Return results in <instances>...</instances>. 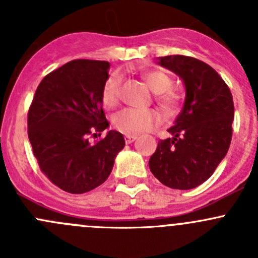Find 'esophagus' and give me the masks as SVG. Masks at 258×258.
<instances>
[{
    "instance_id": "esophagus-1",
    "label": "esophagus",
    "mask_w": 258,
    "mask_h": 258,
    "mask_svg": "<svg viewBox=\"0 0 258 258\" xmlns=\"http://www.w3.org/2000/svg\"><path fill=\"white\" fill-rule=\"evenodd\" d=\"M136 139L137 136H135V135H126V136H124V141H126V144H132Z\"/></svg>"
}]
</instances>
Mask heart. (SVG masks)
<instances>
[{
  "mask_svg": "<svg viewBox=\"0 0 258 258\" xmlns=\"http://www.w3.org/2000/svg\"><path fill=\"white\" fill-rule=\"evenodd\" d=\"M146 85L153 93L161 107L167 112H175L178 108L181 97L176 91L171 90L172 79L170 75L161 70H152L142 75ZM122 76L118 72H113L107 77L102 86L103 105L114 107L118 103L119 91H121ZM162 117L155 110H137V108H124L114 116L113 124L118 131L127 135H137L151 131L161 123Z\"/></svg>",
  "mask_w": 258,
  "mask_h": 258,
  "instance_id": "b5f03b06",
  "label": "heart"
}]
</instances>
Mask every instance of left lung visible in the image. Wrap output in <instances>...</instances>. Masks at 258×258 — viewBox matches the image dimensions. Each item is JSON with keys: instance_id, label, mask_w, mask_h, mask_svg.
I'll return each instance as SVG.
<instances>
[{"instance_id": "left-lung-1", "label": "left lung", "mask_w": 258, "mask_h": 258, "mask_svg": "<svg viewBox=\"0 0 258 258\" xmlns=\"http://www.w3.org/2000/svg\"><path fill=\"white\" fill-rule=\"evenodd\" d=\"M158 64L183 81L186 98L175 124L168 128L172 137L158 141L148 166L165 186L191 189L212 176L230 148L232 95L212 67L194 57H158Z\"/></svg>"}]
</instances>
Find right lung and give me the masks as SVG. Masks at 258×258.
Returning a JSON list of instances; mask_svg holds the SVG:
<instances>
[{
	"instance_id": "add662e5",
	"label": "right lung",
	"mask_w": 258,
	"mask_h": 258,
	"mask_svg": "<svg viewBox=\"0 0 258 258\" xmlns=\"http://www.w3.org/2000/svg\"><path fill=\"white\" fill-rule=\"evenodd\" d=\"M107 61L74 59L43 77L28 110V139L41 171L70 194H85L110 176L117 153L124 147L119 132H107L102 110V86Z\"/></svg>"
}]
</instances>
